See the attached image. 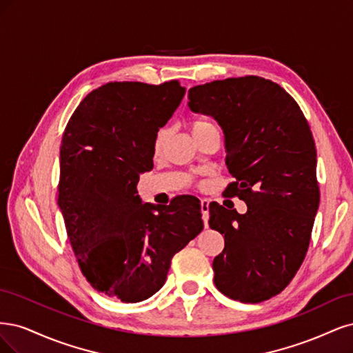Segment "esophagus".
Returning <instances> with one entry per match:
<instances>
[{"mask_svg":"<svg viewBox=\"0 0 353 353\" xmlns=\"http://www.w3.org/2000/svg\"><path fill=\"white\" fill-rule=\"evenodd\" d=\"M201 212H202V220L205 227H208V219H210V201L208 199H201Z\"/></svg>","mask_w":353,"mask_h":353,"instance_id":"34e87169","label":"esophagus"}]
</instances>
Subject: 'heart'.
Instances as JSON below:
<instances>
[{
	"instance_id": "1",
	"label": "heart",
	"mask_w": 353,
	"mask_h": 353,
	"mask_svg": "<svg viewBox=\"0 0 353 353\" xmlns=\"http://www.w3.org/2000/svg\"><path fill=\"white\" fill-rule=\"evenodd\" d=\"M207 126H211V124H210L208 121H205V120H193V121L190 123V130H192V133H193V132H196V130H199V129H202V128H207ZM165 138H167V130H165V129H161L160 132L157 133V136H155V143H154L157 151L161 150V146H163L164 142H165Z\"/></svg>"
}]
</instances>
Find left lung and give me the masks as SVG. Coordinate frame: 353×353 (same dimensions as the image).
Returning <instances> with one entry per match:
<instances>
[{
    "mask_svg": "<svg viewBox=\"0 0 353 353\" xmlns=\"http://www.w3.org/2000/svg\"><path fill=\"white\" fill-rule=\"evenodd\" d=\"M188 98L193 112L211 116L223 130L234 177L224 195L248 205L239 214L210 203V227L224 236L212 261L214 283L234 301H267L299 270L320 205L308 121L286 90L258 76L193 86Z\"/></svg>",
    "mask_w": 353,
    "mask_h": 353,
    "instance_id": "left-lung-1",
    "label": "left lung"
}]
</instances>
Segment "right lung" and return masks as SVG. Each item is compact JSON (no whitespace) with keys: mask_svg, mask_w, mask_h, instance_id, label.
Returning <instances> with one entry per match:
<instances>
[{"mask_svg":"<svg viewBox=\"0 0 353 353\" xmlns=\"http://www.w3.org/2000/svg\"><path fill=\"white\" fill-rule=\"evenodd\" d=\"M185 94L177 81L111 82L79 104L63 134L59 207L67 234L90 286L121 302L160 290L174 254L203 229L198 198L154 205L136 189L154 167L158 130Z\"/></svg>","mask_w":353,"mask_h":353,"instance_id":"obj_1","label":"right lung"}]
</instances>
